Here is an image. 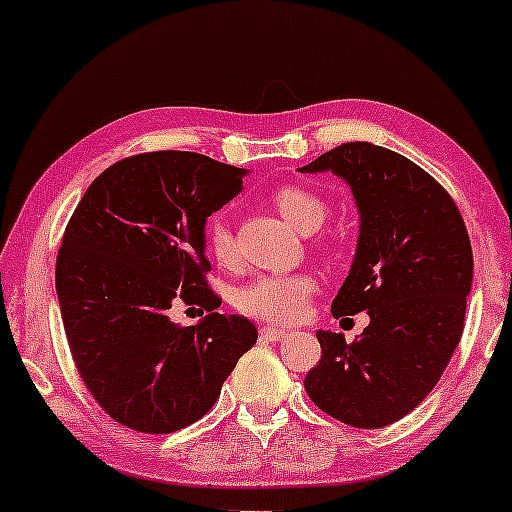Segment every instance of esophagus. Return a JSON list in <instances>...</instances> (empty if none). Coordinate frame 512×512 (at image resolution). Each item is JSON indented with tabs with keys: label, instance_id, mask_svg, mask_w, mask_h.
Listing matches in <instances>:
<instances>
[{
	"label": "esophagus",
	"instance_id": "34e87169",
	"mask_svg": "<svg viewBox=\"0 0 512 512\" xmlns=\"http://www.w3.org/2000/svg\"><path fill=\"white\" fill-rule=\"evenodd\" d=\"M286 334H289V332L279 330V327H262V330H260V337L267 339V342H281Z\"/></svg>",
	"mask_w": 512,
	"mask_h": 512
}]
</instances>
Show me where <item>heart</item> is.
Here are the masks:
<instances>
[{
    "instance_id": "1",
    "label": "heart",
    "mask_w": 512,
    "mask_h": 512,
    "mask_svg": "<svg viewBox=\"0 0 512 512\" xmlns=\"http://www.w3.org/2000/svg\"><path fill=\"white\" fill-rule=\"evenodd\" d=\"M272 202L286 221H291L298 231L305 233L317 231L330 214V204L315 190L298 185V182H286V185L276 187ZM204 243H207L209 255L221 267H231L236 262L233 233L221 214H214L207 221ZM313 293L315 279L310 274H262L240 286L236 293V308L257 320L291 325V322L301 320Z\"/></svg>"
}]
</instances>
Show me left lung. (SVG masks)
Segmentation results:
<instances>
[{
  "instance_id": "1",
  "label": "left lung",
  "mask_w": 512,
  "mask_h": 512,
  "mask_svg": "<svg viewBox=\"0 0 512 512\" xmlns=\"http://www.w3.org/2000/svg\"><path fill=\"white\" fill-rule=\"evenodd\" d=\"M322 170L349 182L361 211L356 260L332 315L366 310L370 325L349 344L317 332L322 356L303 385L332 419L383 428L424 402L460 344L472 245L448 190L407 156L349 142L301 173Z\"/></svg>"
}]
</instances>
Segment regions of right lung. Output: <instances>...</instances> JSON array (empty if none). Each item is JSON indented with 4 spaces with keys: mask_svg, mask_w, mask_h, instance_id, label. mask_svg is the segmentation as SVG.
<instances>
[{
    "mask_svg": "<svg viewBox=\"0 0 512 512\" xmlns=\"http://www.w3.org/2000/svg\"><path fill=\"white\" fill-rule=\"evenodd\" d=\"M245 170L192 151L122 158L88 185L57 255L64 332L86 390L117 424L173 433L214 407L257 342L248 317L214 313L204 223L243 187ZM199 304V326L169 322Z\"/></svg>",
    "mask_w": 512,
    "mask_h": 512,
    "instance_id": "add662e5",
    "label": "right lung"
}]
</instances>
